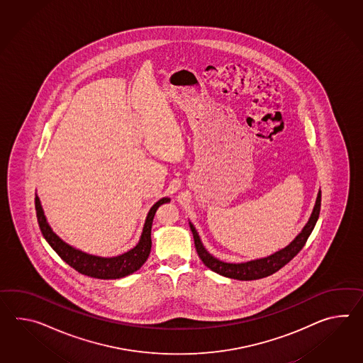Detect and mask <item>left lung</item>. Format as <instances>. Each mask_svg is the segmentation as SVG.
Instances as JSON below:
<instances>
[{
	"label": "left lung",
	"mask_w": 363,
	"mask_h": 363,
	"mask_svg": "<svg viewBox=\"0 0 363 363\" xmlns=\"http://www.w3.org/2000/svg\"><path fill=\"white\" fill-rule=\"evenodd\" d=\"M320 206H321V191L318 190L316 202L313 206L310 219L303 227L301 233L292 240L287 247H282L281 250L275 252L270 256L257 258V259H252L247 262H240V264L224 262V261L218 259L216 257H213V255H210L207 252V249L203 247L193 223L189 221V224H190V230L193 232L196 253L202 259L204 265L207 266L208 269H211L215 273L227 277V278L239 279V281H253V279H259V278H265L269 275L274 274L275 272H278L281 267L289 264L292 258L301 252V247H304L306 241L308 240L312 230L316 225V221L320 215Z\"/></svg>",
	"instance_id": "8db88e82"
}]
</instances>
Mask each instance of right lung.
<instances>
[{"instance_id":"1","label":"right lung","mask_w":363,"mask_h":363,"mask_svg":"<svg viewBox=\"0 0 363 363\" xmlns=\"http://www.w3.org/2000/svg\"><path fill=\"white\" fill-rule=\"evenodd\" d=\"M168 202H170V198L165 196L150 207V213L147 215V219L143 227L142 236L139 242L136 244V247L130 249L123 255L116 257L89 255L86 252H82L80 249H76L69 244H67L65 241H62L53 232L45 219V211L42 208L38 195H35V210L39 228L42 230L43 238L51 245L53 250L60 256L62 261H65L68 265L72 266L81 274L98 278V279H118V278L133 274L147 261V258L150 256V247H152V240H150L152 221L160 206Z\"/></svg>"}]
</instances>
